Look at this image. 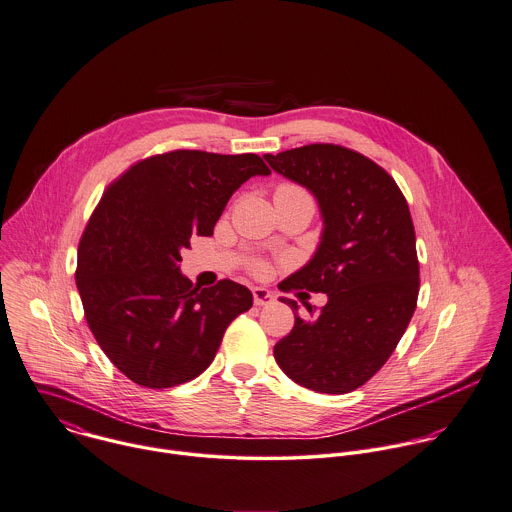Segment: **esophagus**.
Segmentation results:
<instances>
[{"mask_svg":"<svg viewBox=\"0 0 512 512\" xmlns=\"http://www.w3.org/2000/svg\"><path fill=\"white\" fill-rule=\"evenodd\" d=\"M253 303H255L257 307L271 305V303H273V295H271V291L261 289V287H255V289H253Z\"/></svg>","mask_w":512,"mask_h":512,"instance_id":"obj_1","label":"esophagus"}]
</instances>
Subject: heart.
Instances as JSON below:
<instances>
[{
	"instance_id": "obj_1",
	"label": "heart",
	"mask_w": 512,
	"mask_h": 512,
	"mask_svg": "<svg viewBox=\"0 0 512 512\" xmlns=\"http://www.w3.org/2000/svg\"><path fill=\"white\" fill-rule=\"evenodd\" d=\"M275 195H289V197H295V195H307V191L301 189L299 185L283 183V185H279V187L275 189ZM307 197H309V195H307ZM269 271H271V265H269L267 261H263V259H255V261L251 263V273L257 275V277H265Z\"/></svg>"
}]
</instances>
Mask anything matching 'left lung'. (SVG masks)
<instances>
[{
    "mask_svg": "<svg viewBox=\"0 0 512 512\" xmlns=\"http://www.w3.org/2000/svg\"><path fill=\"white\" fill-rule=\"evenodd\" d=\"M269 165L319 201L325 231L315 257L279 287L327 293L311 319L295 325L273 353L283 373L317 393L365 385L393 355L419 297V259L407 199L375 161L335 143H311ZM307 295V293H305ZM297 311V303L283 299Z\"/></svg>",
    "mask_w": 512,
    "mask_h": 512,
    "instance_id": "left-lung-1",
    "label": "left lung"
}]
</instances>
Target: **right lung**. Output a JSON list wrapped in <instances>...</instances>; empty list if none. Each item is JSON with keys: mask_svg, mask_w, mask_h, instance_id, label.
Returning <instances> with one entry per match:
<instances>
[{"mask_svg": "<svg viewBox=\"0 0 512 512\" xmlns=\"http://www.w3.org/2000/svg\"><path fill=\"white\" fill-rule=\"evenodd\" d=\"M269 173L255 153L175 149L107 185L79 239L75 283L97 345L127 379L169 389L199 377L231 321L251 309L245 285L197 289L177 263L249 177Z\"/></svg>", "mask_w": 512, "mask_h": 512, "instance_id": "right-lung-1", "label": "right lung"}]
</instances>
